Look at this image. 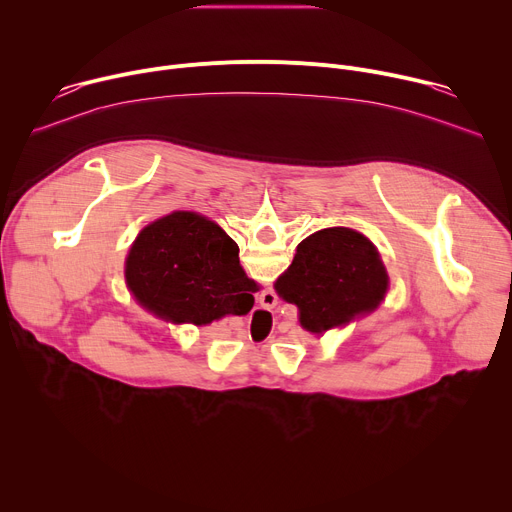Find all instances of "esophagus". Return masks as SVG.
Here are the masks:
<instances>
[{"label": "esophagus", "mask_w": 512, "mask_h": 512, "mask_svg": "<svg viewBox=\"0 0 512 512\" xmlns=\"http://www.w3.org/2000/svg\"><path fill=\"white\" fill-rule=\"evenodd\" d=\"M265 295L268 296L267 299L264 298ZM263 300H265V302H263V308H273V306L277 304V296L273 294V291H265V294H263Z\"/></svg>", "instance_id": "34e87169"}]
</instances>
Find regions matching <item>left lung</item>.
<instances>
[{
  "label": "left lung",
  "mask_w": 512,
  "mask_h": 512,
  "mask_svg": "<svg viewBox=\"0 0 512 512\" xmlns=\"http://www.w3.org/2000/svg\"><path fill=\"white\" fill-rule=\"evenodd\" d=\"M389 275L377 247L346 227L322 229L298 245L275 291L300 310V324L314 334L344 326L379 308Z\"/></svg>",
  "instance_id": "obj_1"
}]
</instances>
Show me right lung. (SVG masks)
<instances>
[{"label":"right lung","mask_w":512,"mask_h":512,"mask_svg":"<svg viewBox=\"0 0 512 512\" xmlns=\"http://www.w3.org/2000/svg\"><path fill=\"white\" fill-rule=\"evenodd\" d=\"M135 300L176 324H208L247 314L257 283L239 263L237 243L206 216L176 210L145 227L125 261Z\"/></svg>","instance_id":"1"}]
</instances>
